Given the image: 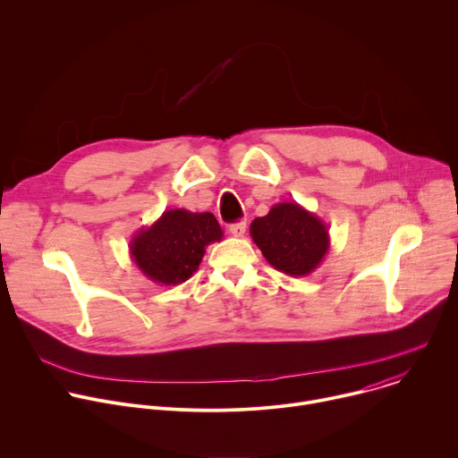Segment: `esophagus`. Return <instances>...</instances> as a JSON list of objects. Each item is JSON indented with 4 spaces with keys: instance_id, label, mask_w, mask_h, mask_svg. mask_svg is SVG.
<instances>
[{
    "instance_id": "esophagus-1",
    "label": "esophagus",
    "mask_w": 458,
    "mask_h": 458,
    "mask_svg": "<svg viewBox=\"0 0 458 458\" xmlns=\"http://www.w3.org/2000/svg\"><path fill=\"white\" fill-rule=\"evenodd\" d=\"M246 232V223H235V225H230V233L233 237H242Z\"/></svg>"
}]
</instances>
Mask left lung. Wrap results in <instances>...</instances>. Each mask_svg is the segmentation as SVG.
Returning <instances> with one entry per match:
<instances>
[{
  "label": "left lung",
  "mask_w": 458,
  "mask_h": 458,
  "mask_svg": "<svg viewBox=\"0 0 458 458\" xmlns=\"http://www.w3.org/2000/svg\"><path fill=\"white\" fill-rule=\"evenodd\" d=\"M250 235L268 263L292 277L310 276L330 248L328 225L295 201L277 203L253 219Z\"/></svg>",
  "instance_id": "left-lung-1"
}]
</instances>
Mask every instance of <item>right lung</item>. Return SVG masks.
<instances>
[{
  "label": "right lung",
  "mask_w": 458,
  "mask_h": 458,
  "mask_svg": "<svg viewBox=\"0 0 458 458\" xmlns=\"http://www.w3.org/2000/svg\"><path fill=\"white\" fill-rule=\"evenodd\" d=\"M223 239V228L210 212L174 208L130 239L136 267L156 284L175 286L198 272L205 248Z\"/></svg>",
  "instance_id": "1"
}]
</instances>
